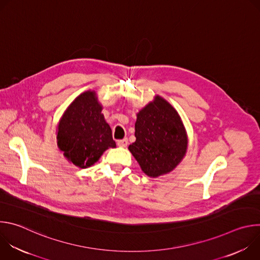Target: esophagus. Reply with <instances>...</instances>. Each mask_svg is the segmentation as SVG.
Here are the masks:
<instances>
[{"label": "esophagus", "mask_w": 260, "mask_h": 260, "mask_svg": "<svg viewBox=\"0 0 260 260\" xmlns=\"http://www.w3.org/2000/svg\"><path fill=\"white\" fill-rule=\"evenodd\" d=\"M127 144H128V141H127V139L119 140V141L117 142V145H118L119 147H126V146H127Z\"/></svg>", "instance_id": "esophagus-1"}]
</instances>
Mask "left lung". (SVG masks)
<instances>
[{"instance_id":"1","label":"left lung","mask_w":260,"mask_h":260,"mask_svg":"<svg viewBox=\"0 0 260 260\" xmlns=\"http://www.w3.org/2000/svg\"><path fill=\"white\" fill-rule=\"evenodd\" d=\"M135 131L128 150L147 176L170 173L186 154L188 139L181 117L159 95L139 111Z\"/></svg>"}]
</instances>
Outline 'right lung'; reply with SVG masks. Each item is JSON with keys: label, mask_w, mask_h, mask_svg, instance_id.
Instances as JSON below:
<instances>
[{"label": "right lung", "mask_w": 260, "mask_h": 260, "mask_svg": "<svg viewBox=\"0 0 260 260\" xmlns=\"http://www.w3.org/2000/svg\"><path fill=\"white\" fill-rule=\"evenodd\" d=\"M102 110L95 91L88 90L71 103L58 122L57 146L63 156L78 168L92 166L107 149L116 147Z\"/></svg>", "instance_id": "add662e5"}]
</instances>
